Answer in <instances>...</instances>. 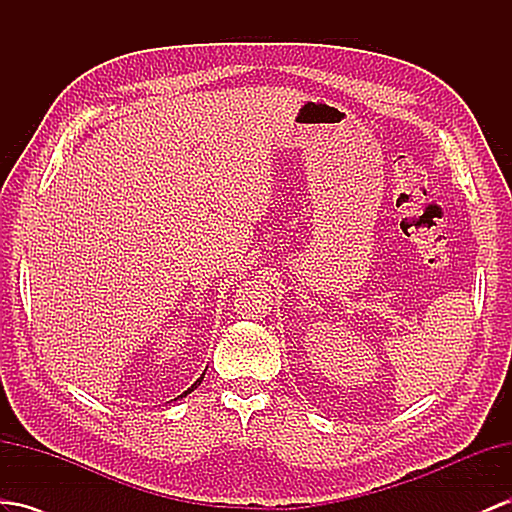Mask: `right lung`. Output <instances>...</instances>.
Masks as SVG:
<instances>
[{
	"label": "right lung",
	"instance_id": "obj_1",
	"mask_svg": "<svg viewBox=\"0 0 512 512\" xmlns=\"http://www.w3.org/2000/svg\"><path fill=\"white\" fill-rule=\"evenodd\" d=\"M203 376H205V374H203ZM203 376H201V378H199V381H196V383H194V385H192V387H190V389H188V391H183V393H181V396H177V398H186V396H188V393H190V391H194V389H196V387H199V385H201V381H203ZM177 398H175V400H177Z\"/></svg>",
	"mask_w": 512,
	"mask_h": 512
}]
</instances>
